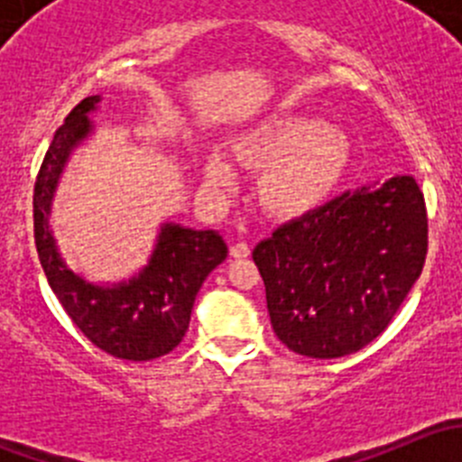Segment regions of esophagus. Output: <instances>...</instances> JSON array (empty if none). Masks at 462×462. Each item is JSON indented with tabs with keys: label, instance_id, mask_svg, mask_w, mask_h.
Returning a JSON list of instances; mask_svg holds the SVG:
<instances>
[{
	"label": "esophagus",
	"instance_id": "obj_1",
	"mask_svg": "<svg viewBox=\"0 0 462 462\" xmlns=\"http://www.w3.org/2000/svg\"><path fill=\"white\" fill-rule=\"evenodd\" d=\"M230 254L235 259H248L250 257V245L244 244V241H239V244H235L230 248Z\"/></svg>",
	"mask_w": 462,
	"mask_h": 462
}]
</instances>
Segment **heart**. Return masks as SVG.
<instances>
[{
    "mask_svg": "<svg viewBox=\"0 0 462 462\" xmlns=\"http://www.w3.org/2000/svg\"><path fill=\"white\" fill-rule=\"evenodd\" d=\"M232 152L241 165L261 171L257 201L277 218L304 217L333 199L353 161L346 134L310 114L268 116L236 134ZM203 176L214 189H230L236 180L218 149L205 158Z\"/></svg>",
    "mask_w": 462,
    "mask_h": 462,
    "instance_id": "1",
    "label": "heart"
}]
</instances>
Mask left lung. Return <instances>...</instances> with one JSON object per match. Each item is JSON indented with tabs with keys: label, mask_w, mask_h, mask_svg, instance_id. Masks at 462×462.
Masks as SVG:
<instances>
[{
	"label": "left lung",
	"mask_w": 462,
	"mask_h": 462,
	"mask_svg": "<svg viewBox=\"0 0 462 462\" xmlns=\"http://www.w3.org/2000/svg\"><path fill=\"white\" fill-rule=\"evenodd\" d=\"M425 257V199L407 174L344 192L253 250L274 333L291 351L318 360L374 342Z\"/></svg>",
	"instance_id": "left-lung-1"
}]
</instances>
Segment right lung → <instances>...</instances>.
I'll list each match as a JSON object with an SVG mask.
<instances>
[{"label": "right lung", "mask_w": 462, "mask_h": 462, "mask_svg": "<svg viewBox=\"0 0 462 462\" xmlns=\"http://www.w3.org/2000/svg\"><path fill=\"white\" fill-rule=\"evenodd\" d=\"M100 100L88 96L73 106L42 162L32 192L37 257L51 291L87 339L120 360L147 362L170 353L185 337L194 300L205 277L226 261L227 245L217 230L165 221L147 263L129 279L88 282L64 261L51 230V208L69 158L96 132L88 116Z\"/></svg>", "instance_id": "add662e5"}]
</instances>
